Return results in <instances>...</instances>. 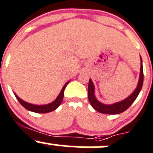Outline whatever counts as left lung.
Returning <instances> with one entry per match:
<instances>
[{
    "instance_id": "left-lung-1",
    "label": "left lung",
    "mask_w": 153,
    "mask_h": 153,
    "mask_svg": "<svg viewBox=\"0 0 153 153\" xmlns=\"http://www.w3.org/2000/svg\"><path fill=\"white\" fill-rule=\"evenodd\" d=\"M140 70L137 86L135 88V90L133 91V93L128 97L124 99V100L116 102V103L111 104V105H106V104H103L102 102H100L96 99V96H95V86L93 84L92 80L90 79L88 84V99L90 101V105H92V107L96 111H97L99 113H102V114H118L125 111L126 110H127L131 106V104L134 102V100L137 99V96L140 93L143 83V63H142V58L140 56Z\"/></svg>"
}]
</instances>
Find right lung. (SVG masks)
I'll list each match as a JSON object with an SVG mask.
<instances>
[{"instance_id": "obj_1", "label": "right lung", "mask_w": 153, "mask_h": 153, "mask_svg": "<svg viewBox=\"0 0 153 153\" xmlns=\"http://www.w3.org/2000/svg\"><path fill=\"white\" fill-rule=\"evenodd\" d=\"M69 82H70V81H68V82H66V84H65V85L63 86L61 91H60V93H59L58 96L56 98L55 100H54V102H51V103L47 104V105H33V104L28 103V102H25V101L22 100V99H20V98H19L16 93H14V94L15 96H16V99L19 100V102H20L21 105H22L24 108H26L27 110H28V111H32V112L39 113V114H45V113H48V112H51V111H54V110H56L59 106H60L62 101H63V96H64V90L65 88H66V85H67Z\"/></svg>"}]
</instances>
